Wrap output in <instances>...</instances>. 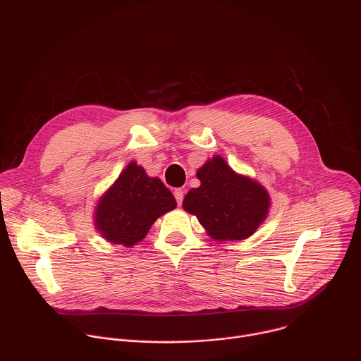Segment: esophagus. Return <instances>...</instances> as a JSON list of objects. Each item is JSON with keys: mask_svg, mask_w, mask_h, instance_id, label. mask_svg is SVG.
<instances>
[{"mask_svg": "<svg viewBox=\"0 0 361 361\" xmlns=\"http://www.w3.org/2000/svg\"><path fill=\"white\" fill-rule=\"evenodd\" d=\"M174 197H176V200H177V204L181 205V204H183V198H184V191H183L181 188H177V190L174 191Z\"/></svg>", "mask_w": 361, "mask_h": 361, "instance_id": "obj_1", "label": "esophagus"}]
</instances>
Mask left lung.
Returning <instances> with one entry per match:
<instances>
[{
    "mask_svg": "<svg viewBox=\"0 0 361 361\" xmlns=\"http://www.w3.org/2000/svg\"><path fill=\"white\" fill-rule=\"evenodd\" d=\"M197 177L201 185L187 192L183 207L213 238L244 240L266 220L270 207L267 191L235 174L221 157L205 163Z\"/></svg>",
    "mask_w": 361,
    "mask_h": 361,
    "instance_id": "obj_1",
    "label": "left lung"
}]
</instances>
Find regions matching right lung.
I'll use <instances>...</instances> for the list:
<instances>
[{"instance_id": "obj_1", "label": "right lung", "mask_w": 361, "mask_h": 361, "mask_svg": "<svg viewBox=\"0 0 361 361\" xmlns=\"http://www.w3.org/2000/svg\"><path fill=\"white\" fill-rule=\"evenodd\" d=\"M176 198L157 177L134 161L98 202L95 227L111 243L126 247L141 241L160 216L176 209Z\"/></svg>"}]
</instances>
